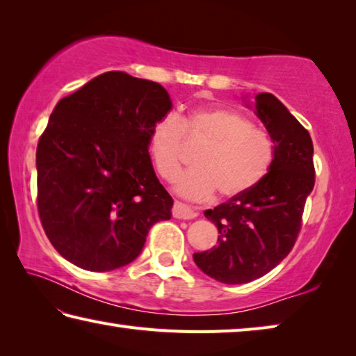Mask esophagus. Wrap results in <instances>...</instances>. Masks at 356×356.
<instances>
[{
	"label": "esophagus",
	"mask_w": 356,
	"mask_h": 356,
	"mask_svg": "<svg viewBox=\"0 0 356 356\" xmlns=\"http://www.w3.org/2000/svg\"><path fill=\"white\" fill-rule=\"evenodd\" d=\"M172 216L175 217V219H194V217L197 216L195 211H192L191 208L186 207V204L179 203V202H175L173 203V208H172Z\"/></svg>",
	"instance_id": "34e87169"
}]
</instances>
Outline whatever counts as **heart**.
<instances>
[{
  "label": "heart",
  "instance_id": "obj_1",
  "mask_svg": "<svg viewBox=\"0 0 356 356\" xmlns=\"http://www.w3.org/2000/svg\"><path fill=\"white\" fill-rule=\"evenodd\" d=\"M184 139L203 145L194 165L177 181V192L191 200H207L216 191L220 198L247 194L270 172L275 148L266 131L227 108L191 111L179 120L167 114L148 136V152L159 177L173 181L184 161Z\"/></svg>",
  "mask_w": 356,
  "mask_h": 356
}]
</instances>
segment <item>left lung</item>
<instances>
[{"label": "left lung", "instance_id": "left-lung-1", "mask_svg": "<svg viewBox=\"0 0 356 356\" xmlns=\"http://www.w3.org/2000/svg\"><path fill=\"white\" fill-rule=\"evenodd\" d=\"M254 112L275 148L270 172L247 194L204 211L219 239L211 250L194 253L195 264L225 284L253 282L288 257L316 181L308 129L272 93L254 97Z\"/></svg>", "mask_w": 356, "mask_h": 356}]
</instances>
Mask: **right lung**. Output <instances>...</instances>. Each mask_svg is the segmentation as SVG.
Masks as SVG:
<instances>
[{
	"instance_id": "obj_1",
	"label": "right lung",
	"mask_w": 356,
	"mask_h": 356,
	"mask_svg": "<svg viewBox=\"0 0 356 356\" xmlns=\"http://www.w3.org/2000/svg\"><path fill=\"white\" fill-rule=\"evenodd\" d=\"M172 108L154 81L106 72L56 104L37 143V209L49 242L81 269L108 272L139 257L172 197L148 153Z\"/></svg>"
}]
</instances>
